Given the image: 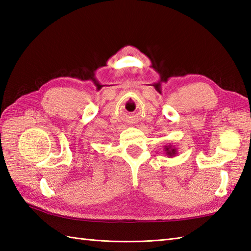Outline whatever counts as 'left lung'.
<instances>
[{
	"label": "left lung",
	"mask_w": 251,
	"mask_h": 251,
	"mask_svg": "<svg viewBox=\"0 0 251 251\" xmlns=\"http://www.w3.org/2000/svg\"><path fill=\"white\" fill-rule=\"evenodd\" d=\"M165 150V153H166V155L169 156V157H175L176 155H177V148H176L175 146L173 145H168V146H165L164 148Z\"/></svg>",
	"instance_id": "8db88e82"
}]
</instances>
